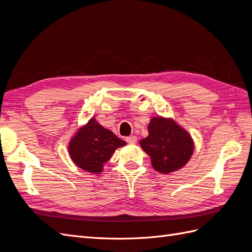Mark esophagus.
<instances>
[{
	"label": "esophagus",
	"instance_id": "esophagus-1",
	"mask_svg": "<svg viewBox=\"0 0 252 252\" xmlns=\"http://www.w3.org/2000/svg\"><path fill=\"white\" fill-rule=\"evenodd\" d=\"M136 141H138V139H136L135 135H131V136H128V138H126V142L129 144H135Z\"/></svg>",
	"mask_w": 252,
	"mask_h": 252
}]
</instances>
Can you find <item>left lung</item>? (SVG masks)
I'll return each instance as SVG.
<instances>
[{"instance_id":"obj_1","label":"left lung","mask_w":252,"mask_h":252,"mask_svg":"<svg viewBox=\"0 0 252 252\" xmlns=\"http://www.w3.org/2000/svg\"><path fill=\"white\" fill-rule=\"evenodd\" d=\"M148 136L140 141L151 158L155 170L168 174L184 167L191 158L194 143L191 135L171 118L154 117L148 124Z\"/></svg>"}]
</instances>
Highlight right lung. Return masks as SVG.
Listing matches in <instances>:
<instances>
[{
	"label": "right lung",
	"instance_id": "obj_1",
	"mask_svg": "<svg viewBox=\"0 0 252 252\" xmlns=\"http://www.w3.org/2000/svg\"><path fill=\"white\" fill-rule=\"evenodd\" d=\"M126 144L109 129L104 128L95 118H91L74 133L68 144V152L72 162L81 169L100 174L114 151Z\"/></svg>",
	"mask_w": 252,
	"mask_h": 252
}]
</instances>
